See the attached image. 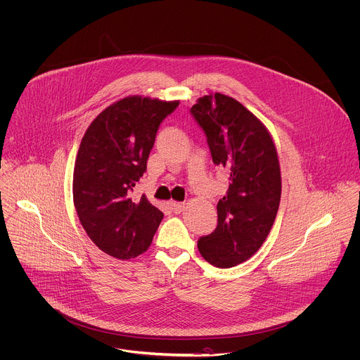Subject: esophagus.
I'll return each instance as SVG.
<instances>
[{
  "mask_svg": "<svg viewBox=\"0 0 360 360\" xmlns=\"http://www.w3.org/2000/svg\"><path fill=\"white\" fill-rule=\"evenodd\" d=\"M171 207H172V212L178 214V213H181L185 209V203H182V202H172Z\"/></svg>",
  "mask_w": 360,
  "mask_h": 360,
  "instance_id": "esophagus-1",
  "label": "esophagus"
}]
</instances>
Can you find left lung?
<instances>
[{
  "instance_id": "8db88e82",
  "label": "left lung",
  "mask_w": 360,
  "mask_h": 360,
  "mask_svg": "<svg viewBox=\"0 0 360 360\" xmlns=\"http://www.w3.org/2000/svg\"><path fill=\"white\" fill-rule=\"evenodd\" d=\"M191 113L207 137L213 162L230 175L217 203V227L199 238L198 248L213 266L231 268L261 248L275 223L282 193L276 147L265 124L231 96L205 95Z\"/></svg>"
}]
</instances>
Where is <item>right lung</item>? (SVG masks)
<instances>
[{"label": "right lung", "mask_w": 360, "mask_h": 360, "mask_svg": "<svg viewBox=\"0 0 360 360\" xmlns=\"http://www.w3.org/2000/svg\"><path fill=\"white\" fill-rule=\"evenodd\" d=\"M179 101L126 96L102 110L86 129L74 165L72 198L92 243L117 259L146 252L164 217L131 191L147 169L160 123Z\"/></svg>", "instance_id": "obj_1"}]
</instances>
